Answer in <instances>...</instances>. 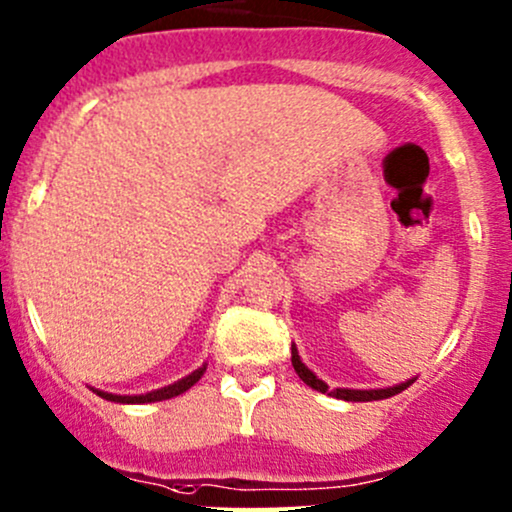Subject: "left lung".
I'll list each match as a JSON object with an SVG mask.
<instances>
[{
    "instance_id": "8db88e82",
    "label": "left lung",
    "mask_w": 512,
    "mask_h": 512,
    "mask_svg": "<svg viewBox=\"0 0 512 512\" xmlns=\"http://www.w3.org/2000/svg\"><path fill=\"white\" fill-rule=\"evenodd\" d=\"M291 364H294L296 374H299V379L303 381V384L311 386V389H316L320 393H328V396H333V398H340V401H381V398L396 396V393L408 389V386L415 381V376H413V379L401 381V384H396V386H386V389H328V384H325L323 379H318V376L301 362L296 345H291Z\"/></svg>"
}]
</instances>
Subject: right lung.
<instances>
[{"mask_svg": "<svg viewBox=\"0 0 512 512\" xmlns=\"http://www.w3.org/2000/svg\"><path fill=\"white\" fill-rule=\"evenodd\" d=\"M204 372H206V364H201L199 369H194V372L189 376H184V379L174 381V384H170V386H162V389L138 393V396H119V393H109V391H99V389H92V391H97V396L106 398V401H114V403H155V401H165V398H174V396H179V393L189 391L196 381L204 376Z\"/></svg>", "mask_w": 512, "mask_h": 512, "instance_id": "add662e5", "label": "right lung"}]
</instances>
